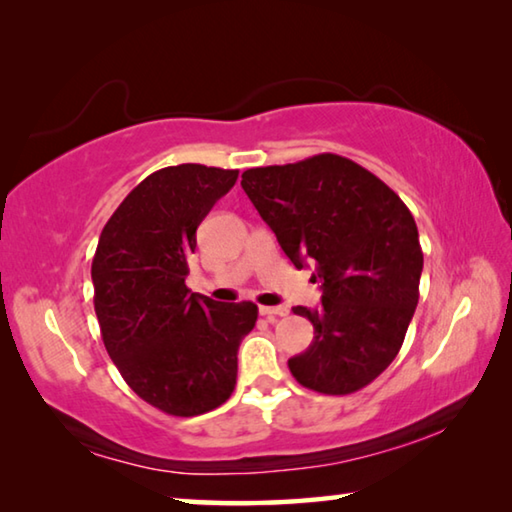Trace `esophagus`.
<instances>
[{"label":"esophagus","mask_w":512,"mask_h":512,"mask_svg":"<svg viewBox=\"0 0 512 512\" xmlns=\"http://www.w3.org/2000/svg\"><path fill=\"white\" fill-rule=\"evenodd\" d=\"M259 314H262L268 323H277V320L289 314L287 307H259Z\"/></svg>","instance_id":"esophagus-1"}]
</instances>
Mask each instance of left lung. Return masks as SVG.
Listing matches in <instances>:
<instances>
[{
  "mask_svg": "<svg viewBox=\"0 0 512 512\" xmlns=\"http://www.w3.org/2000/svg\"><path fill=\"white\" fill-rule=\"evenodd\" d=\"M241 187L293 266L316 264L320 307H296L314 341L289 359L302 386L348 395L400 352L418 307L422 248L409 207L391 187L334 153L241 173Z\"/></svg>",
  "mask_w": 512,
  "mask_h": 512,
  "instance_id": "left-lung-1",
  "label": "left lung"
}]
</instances>
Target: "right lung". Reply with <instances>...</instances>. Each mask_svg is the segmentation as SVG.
I'll use <instances>...</instances> for the list:
<instances>
[{
	"label": "right lung",
	"instance_id": "add662e5",
	"mask_svg": "<svg viewBox=\"0 0 512 512\" xmlns=\"http://www.w3.org/2000/svg\"><path fill=\"white\" fill-rule=\"evenodd\" d=\"M237 169L178 164L151 173L110 216L92 259L101 339L126 384L178 418L235 391L237 352L257 305H221L187 289L201 221L237 183Z\"/></svg>",
	"mask_w": 512,
	"mask_h": 512
}]
</instances>
